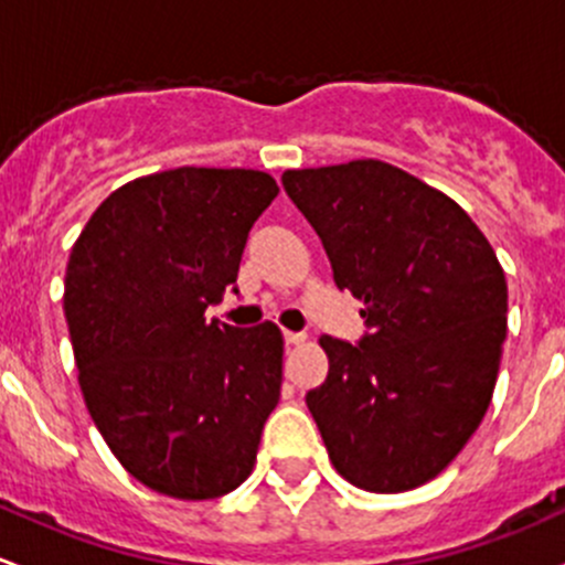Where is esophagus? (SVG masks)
<instances>
[{
	"label": "esophagus",
	"instance_id": "esophagus-1",
	"mask_svg": "<svg viewBox=\"0 0 565 565\" xmlns=\"http://www.w3.org/2000/svg\"><path fill=\"white\" fill-rule=\"evenodd\" d=\"M282 337H285V342H288V345H299V342L307 340L305 331H282Z\"/></svg>",
	"mask_w": 565,
	"mask_h": 565
}]
</instances>
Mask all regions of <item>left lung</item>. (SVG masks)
Segmentation results:
<instances>
[{
  "instance_id": "1",
  "label": "left lung",
  "mask_w": 565,
  "mask_h": 565,
  "mask_svg": "<svg viewBox=\"0 0 565 565\" xmlns=\"http://www.w3.org/2000/svg\"><path fill=\"white\" fill-rule=\"evenodd\" d=\"M340 290L364 301L362 340L321 337L329 375L307 392L334 468L370 492L435 479L490 408L509 290L473 220L381 160L285 171Z\"/></svg>"
}]
</instances>
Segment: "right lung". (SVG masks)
<instances>
[{
    "label": "right lung",
    "instance_id": "right-lung-1",
    "mask_svg": "<svg viewBox=\"0 0 565 565\" xmlns=\"http://www.w3.org/2000/svg\"><path fill=\"white\" fill-rule=\"evenodd\" d=\"M280 188L247 168H173L97 206L70 253L65 318L78 383L108 449L179 500L253 473L280 399L282 334L203 312L236 288L244 244Z\"/></svg>",
    "mask_w": 565,
    "mask_h": 565
}]
</instances>
